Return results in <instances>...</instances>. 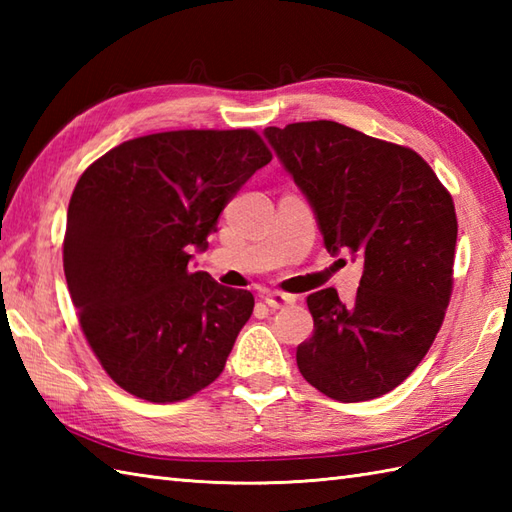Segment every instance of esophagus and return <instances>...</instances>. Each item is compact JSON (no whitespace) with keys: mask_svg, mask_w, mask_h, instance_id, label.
Returning a JSON list of instances; mask_svg holds the SVG:
<instances>
[{"mask_svg":"<svg viewBox=\"0 0 512 512\" xmlns=\"http://www.w3.org/2000/svg\"><path fill=\"white\" fill-rule=\"evenodd\" d=\"M262 299H264L266 306L273 308V310L286 308V306H290V303H295V297L286 295V292H266V295H264Z\"/></svg>","mask_w":512,"mask_h":512,"instance_id":"34e87169","label":"esophagus"}]
</instances>
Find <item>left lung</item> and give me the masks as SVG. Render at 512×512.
Segmentation results:
<instances>
[{
    "label": "left lung",
    "mask_w": 512,
    "mask_h": 512,
    "mask_svg": "<svg viewBox=\"0 0 512 512\" xmlns=\"http://www.w3.org/2000/svg\"><path fill=\"white\" fill-rule=\"evenodd\" d=\"M264 136L308 198L325 248L363 262L350 306L334 288L308 297L314 332L297 347L299 372L334 400L383 396L418 367L444 321L458 239L451 193L413 149L341 123Z\"/></svg>",
    "instance_id": "obj_1"
}]
</instances>
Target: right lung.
Returning a JSON list of instances; mask_svg holds the SVG:
<instances>
[{"instance_id":"add662e5","label":"right lung","mask_w":512,"mask_h":512,"mask_svg":"<svg viewBox=\"0 0 512 512\" xmlns=\"http://www.w3.org/2000/svg\"><path fill=\"white\" fill-rule=\"evenodd\" d=\"M270 160L253 129H180L127 140L76 182L65 281L92 352L132 396L187 400L222 374L255 299L191 273V253Z\"/></svg>"}]
</instances>
